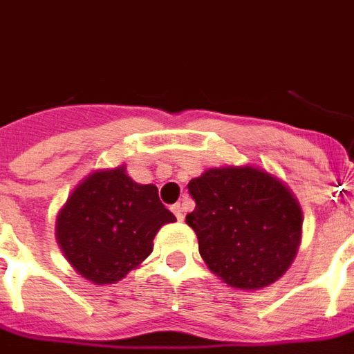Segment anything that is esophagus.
Listing matches in <instances>:
<instances>
[{
	"label": "esophagus",
	"mask_w": 354,
	"mask_h": 354,
	"mask_svg": "<svg viewBox=\"0 0 354 354\" xmlns=\"http://www.w3.org/2000/svg\"><path fill=\"white\" fill-rule=\"evenodd\" d=\"M172 212H174V216H176L180 222L184 220V207H182L180 203H176V205H172Z\"/></svg>",
	"instance_id": "1"
}]
</instances>
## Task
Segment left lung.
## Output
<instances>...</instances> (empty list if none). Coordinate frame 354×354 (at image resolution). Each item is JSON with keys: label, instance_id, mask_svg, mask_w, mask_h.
<instances>
[{"label": "left lung", "instance_id": "obj_1", "mask_svg": "<svg viewBox=\"0 0 354 354\" xmlns=\"http://www.w3.org/2000/svg\"><path fill=\"white\" fill-rule=\"evenodd\" d=\"M185 216L201 258L225 284L266 288L286 273L301 241V207L279 178L256 167L208 169L187 184Z\"/></svg>", "mask_w": 354, "mask_h": 354}]
</instances>
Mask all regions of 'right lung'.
Segmentation results:
<instances>
[{"label":"right lung","instance_id":"add662e5","mask_svg":"<svg viewBox=\"0 0 354 354\" xmlns=\"http://www.w3.org/2000/svg\"><path fill=\"white\" fill-rule=\"evenodd\" d=\"M174 220L153 184H136L124 167L96 170L60 208L57 241L83 279L113 284L146 260L157 231Z\"/></svg>","mask_w":354,"mask_h":354}]
</instances>
